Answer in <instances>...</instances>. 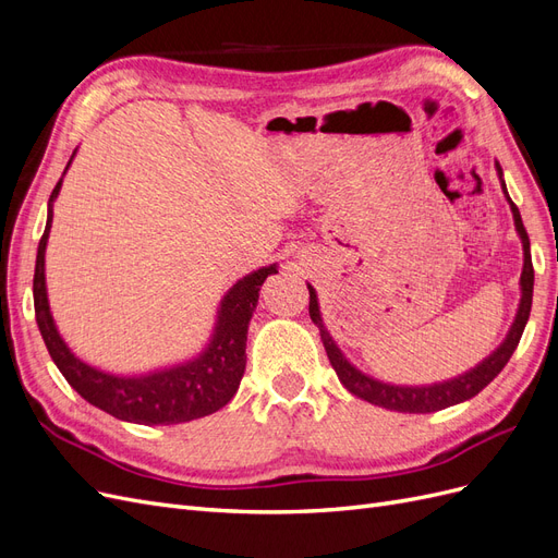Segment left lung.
I'll return each instance as SVG.
<instances>
[{"label":"left lung","instance_id":"8db88e82","mask_svg":"<svg viewBox=\"0 0 558 558\" xmlns=\"http://www.w3.org/2000/svg\"><path fill=\"white\" fill-rule=\"evenodd\" d=\"M496 167H498V174L502 177V170H500L498 162H496ZM502 191H505V195H508L505 181H502ZM508 202H510V209H512V216H514L517 232H519L521 244H523V272H521L519 312H517V318H514V324H512L508 337H505V342L492 353V356L484 359L477 367H472L470 373H465L461 377H453L449 381L430 384V386H393V384H384V381H377L373 377L363 375L361 369L353 367L344 359V353L337 349L335 340L324 326V318H320L316 291L312 289V286H307V289H310V316H312V320L320 332V342H324V347H326L328 361L335 367L337 377H340V381L347 386V391H351L353 396H359L367 402L379 404V408L393 410V412L428 414V412L445 410V408H451V404H459L463 400L475 398L484 386H488L500 375V369L508 365V361L512 359V353H514V349L521 340V335H523V328H526V320L531 316V302H533V263H531L529 232H526V228H523L521 214H519L514 202L510 199V195H508Z\"/></svg>","mask_w":558,"mask_h":558}]
</instances>
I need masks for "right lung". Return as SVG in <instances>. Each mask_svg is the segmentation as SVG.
I'll return each instance as SVG.
<instances>
[{"mask_svg":"<svg viewBox=\"0 0 558 558\" xmlns=\"http://www.w3.org/2000/svg\"><path fill=\"white\" fill-rule=\"evenodd\" d=\"M76 154V150H74ZM74 158V156H72ZM70 158V162H72ZM70 167V165H66ZM66 172V170H64ZM62 179L48 199V221L37 248L35 265V312L41 337L50 359L74 391L107 414L144 426H170L214 414L238 393L246 367V332L253 310L258 305V291L267 275H277V265L260 267L232 286L218 310L211 342L197 359L158 373L140 377H118L90 367L70 351L50 316L44 275V253L53 202L60 193Z\"/></svg>","mask_w":558,"mask_h":558,"instance_id":"add662e5","label":"right lung"}]
</instances>
